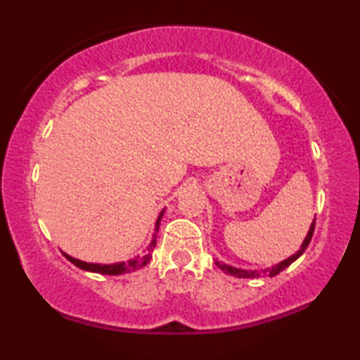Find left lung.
Wrapping results in <instances>:
<instances>
[{"label":"left lung","mask_w":360,"mask_h":360,"mask_svg":"<svg viewBox=\"0 0 360 360\" xmlns=\"http://www.w3.org/2000/svg\"><path fill=\"white\" fill-rule=\"evenodd\" d=\"M314 223H316V218L313 219L311 226H309V231H308L307 238H304V240L302 243V248H300L295 254L290 255L288 259H285V260H282V262L275 264L274 267H269V269H265V270H245V269L233 267V265H229V264L219 262V260H216L214 264L218 265V267H219L221 270H223V272L233 275V277H238V278H257V277H262V275H269V277H275V275L280 274V272H282V270L287 269L290 264H293L295 260H297V259L300 257V255H302V254L304 252V250H307L309 240H311L313 233H314Z\"/></svg>","instance_id":"1"}]
</instances>
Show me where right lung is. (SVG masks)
<instances>
[{
  "mask_svg": "<svg viewBox=\"0 0 360 360\" xmlns=\"http://www.w3.org/2000/svg\"><path fill=\"white\" fill-rule=\"evenodd\" d=\"M165 213V208L160 211L159 218L155 221V228H154V236H152V240L147 245V249L144 250L142 255H136L134 259H129L127 262H116V264H93V262H85V260L75 259L72 255H68L67 252H62L65 257L70 260L73 265H77L78 269L86 270V272H95V274H105V275H121V274H129L134 272V270L144 267V265L149 262L152 257V250L155 248V240H157V233H159L160 228V221L162 216Z\"/></svg>",
  "mask_w": 360,
  "mask_h": 360,
  "instance_id": "add662e5",
  "label": "right lung"
}]
</instances>
